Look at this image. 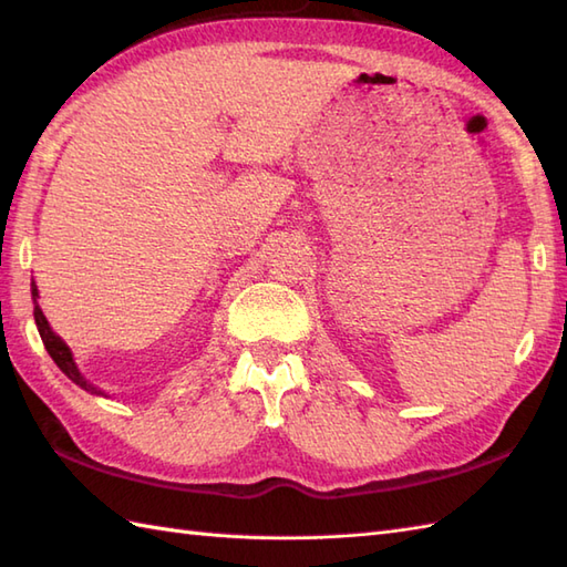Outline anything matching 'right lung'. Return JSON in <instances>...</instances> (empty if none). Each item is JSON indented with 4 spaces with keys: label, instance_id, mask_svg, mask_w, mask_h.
I'll return each mask as SVG.
<instances>
[{
    "label": "right lung",
    "instance_id": "1",
    "mask_svg": "<svg viewBox=\"0 0 567 567\" xmlns=\"http://www.w3.org/2000/svg\"><path fill=\"white\" fill-rule=\"evenodd\" d=\"M33 319H35V327H39V333H41V339H43V346H45V351L51 353V358L55 360V365L65 372V375L75 382V384H80L82 390H87V392H92V394H102V390H97V388H92V384L84 380L82 375H80V370H78V365H75V360H72V353H70V348L58 339V336L51 331V327H48V321H45V317H43V311H41V307H39V302H35V297H39V290H35V285H33Z\"/></svg>",
    "mask_w": 567,
    "mask_h": 567
}]
</instances>
